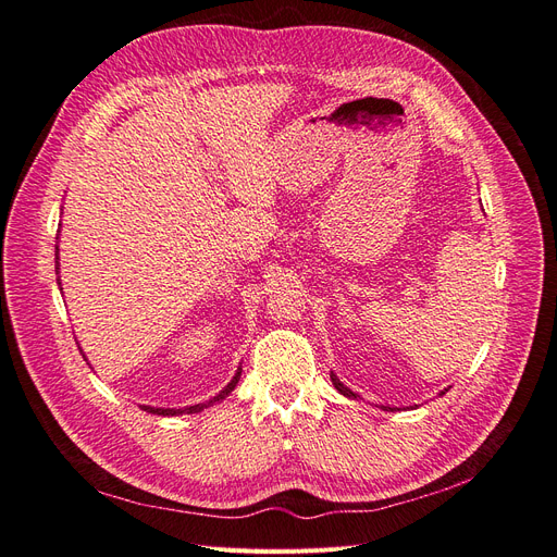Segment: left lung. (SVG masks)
<instances>
[{"mask_svg":"<svg viewBox=\"0 0 557 557\" xmlns=\"http://www.w3.org/2000/svg\"><path fill=\"white\" fill-rule=\"evenodd\" d=\"M331 382H333V386H335V388H337L339 393H343V396H345V398H351V400H356V398H358V393H354L351 388H347V386H345L343 382H339V380H337V374H335V372H331ZM444 391H446V388H444ZM444 391L440 393V396H444ZM382 409H386V411H388V409H393V407H384V405H382Z\"/></svg>","mask_w":557,"mask_h":557,"instance_id":"left-lung-1","label":"left lung"}]
</instances>
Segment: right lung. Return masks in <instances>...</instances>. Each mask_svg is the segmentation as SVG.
Instances as JSON below:
<instances>
[{
    "instance_id": "right-lung-1",
    "label": "right lung",
    "mask_w": 557,
    "mask_h": 557,
    "mask_svg": "<svg viewBox=\"0 0 557 557\" xmlns=\"http://www.w3.org/2000/svg\"><path fill=\"white\" fill-rule=\"evenodd\" d=\"M58 249V255H60V245L55 247ZM58 275H60V257H58ZM58 284H60V280H58ZM240 372H243V368H238L236 370V374H233V380L218 393V396L214 398H210V400H206V403H199V405H189V407H183V409H173V407H150V405H140L143 409L146 411H150V414H157V417H177V414H196V411H203L206 407H210V405H214V403H222L228 393L236 388V384H238V380H240Z\"/></svg>"
}]
</instances>
